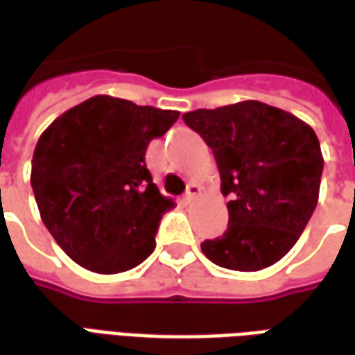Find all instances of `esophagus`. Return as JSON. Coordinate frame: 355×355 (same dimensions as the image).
Here are the masks:
<instances>
[{"label": "esophagus", "mask_w": 355, "mask_h": 355, "mask_svg": "<svg viewBox=\"0 0 355 355\" xmlns=\"http://www.w3.org/2000/svg\"><path fill=\"white\" fill-rule=\"evenodd\" d=\"M201 188L200 184H196V182H192V184H188V188H186V193H184V201L186 203H192L198 196H200Z\"/></svg>", "instance_id": "34e87169"}]
</instances>
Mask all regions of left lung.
<instances>
[{
    "mask_svg": "<svg viewBox=\"0 0 355 355\" xmlns=\"http://www.w3.org/2000/svg\"><path fill=\"white\" fill-rule=\"evenodd\" d=\"M184 123L213 150L228 228L201 251L218 266L257 272L289 253L318 205L323 155L308 123L285 110L243 101L186 112Z\"/></svg>",
    "mask_w": 355,
    "mask_h": 355,
    "instance_id": "1",
    "label": "left lung"
}]
</instances>
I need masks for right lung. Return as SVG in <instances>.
<instances>
[{"mask_svg": "<svg viewBox=\"0 0 355 355\" xmlns=\"http://www.w3.org/2000/svg\"><path fill=\"white\" fill-rule=\"evenodd\" d=\"M178 116L96 94L43 131L32 190L43 224L73 262L119 274L152 254L159 220L175 201L159 193L144 155Z\"/></svg>", "mask_w": 355, "mask_h": 355, "instance_id": "add662e5", "label": "right lung"}]
</instances>
